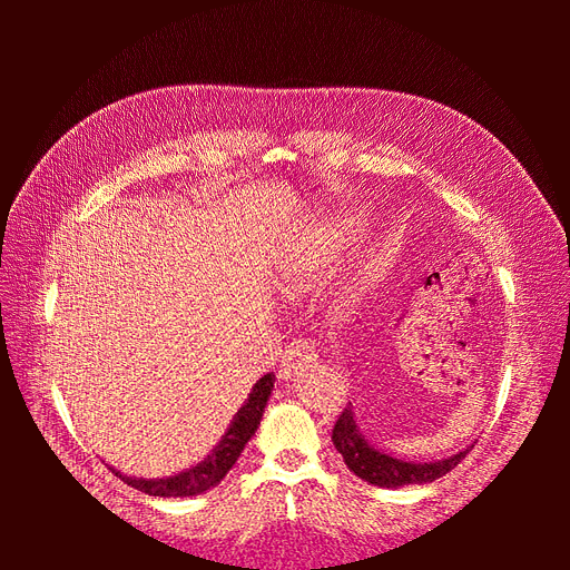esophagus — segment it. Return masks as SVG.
Returning a JSON list of instances; mask_svg holds the SVG:
<instances>
[{"mask_svg":"<svg viewBox=\"0 0 570 570\" xmlns=\"http://www.w3.org/2000/svg\"><path fill=\"white\" fill-rule=\"evenodd\" d=\"M316 356V347L312 340H295L289 342L285 352H283V358H281V375L283 377H289L292 373H295L299 368L302 361H308Z\"/></svg>","mask_w":570,"mask_h":570,"instance_id":"obj_1","label":"esophagus"}]
</instances>
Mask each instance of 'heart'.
I'll return each mask as SVG.
<instances>
[{"instance_id": "1", "label": "heart", "mask_w": 570, "mask_h": 570, "mask_svg": "<svg viewBox=\"0 0 570 570\" xmlns=\"http://www.w3.org/2000/svg\"><path fill=\"white\" fill-rule=\"evenodd\" d=\"M356 239V228L352 223H335L323 228L304 254L299 264V278H316V275L331 273L340 258L350 252Z\"/></svg>"}]
</instances>
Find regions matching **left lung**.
<instances>
[{
  "label": "left lung",
  "instance_id": "1",
  "mask_svg": "<svg viewBox=\"0 0 570 570\" xmlns=\"http://www.w3.org/2000/svg\"><path fill=\"white\" fill-rule=\"evenodd\" d=\"M333 444L354 475L377 488H402V485H423V482H433L450 473L452 469H456L459 461L471 452L469 446L465 452H459L454 456H446L433 463H413V461L394 459L390 454H383L381 450H375V446L368 444L364 435L358 433L352 406L344 409L337 416L333 428Z\"/></svg>",
  "mask_w": 570,
  "mask_h": 570
}]
</instances>
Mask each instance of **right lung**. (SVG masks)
Wrapping results in <instances>:
<instances>
[{"label":"right lung","mask_w":570,"mask_h":570,"mask_svg":"<svg viewBox=\"0 0 570 570\" xmlns=\"http://www.w3.org/2000/svg\"><path fill=\"white\" fill-rule=\"evenodd\" d=\"M273 383H275V377H273V373H268L252 387L247 402L243 404V409L237 411V416L233 419L228 433L223 435L216 450L202 463H197L195 469H189L178 475H170V478H161V480L128 478V475L116 473L114 469L111 471L120 480H124L126 485L140 490L145 494H151V497H195V494H202L206 490L216 488L218 482L228 475V471L233 469L239 454H243L245 444L252 440L254 430L258 428V421H262V416H264V409H266V402L271 396Z\"/></svg>","instance_id":"add662e5"}]
</instances>
